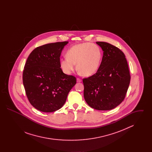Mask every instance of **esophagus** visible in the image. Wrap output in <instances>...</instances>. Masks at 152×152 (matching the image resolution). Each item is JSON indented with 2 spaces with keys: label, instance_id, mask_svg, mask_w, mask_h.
Masks as SVG:
<instances>
[{
  "label": "esophagus",
  "instance_id": "esophagus-1",
  "mask_svg": "<svg viewBox=\"0 0 152 152\" xmlns=\"http://www.w3.org/2000/svg\"><path fill=\"white\" fill-rule=\"evenodd\" d=\"M81 81H82L81 79H80L79 78H77V83H80V82H81Z\"/></svg>",
  "mask_w": 152,
  "mask_h": 152
}]
</instances>
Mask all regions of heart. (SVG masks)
Here are the masks:
<instances>
[{
  "label": "heart",
  "instance_id": "1",
  "mask_svg": "<svg viewBox=\"0 0 152 152\" xmlns=\"http://www.w3.org/2000/svg\"><path fill=\"white\" fill-rule=\"evenodd\" d=\"M66 58L60 60V65L66 74H71L75 68L80 73L89 76L97 72L101 63L102 53L100 47L94 43L77 44L68 50Z\"/></svg>",
  "mask_w": 152,
  "mask_h": 152
}]
</instances>
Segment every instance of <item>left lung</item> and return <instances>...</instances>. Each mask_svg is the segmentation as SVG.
Listing matches in <instances>:
<instances>
[{"label": "left lung", "instance_id": "1", "mask_svg": "<svg viewBox=\"0 0 152 152\" xmlns=\"http://www.w3.org/2000/svg\"><path fill=\"white\" fill-rule=\"evenodd\" d=\"M103 56L97 72L83 79L84 97L89 106L108 110L120 105L126 94L130 76L125 56L110 44L97 42Z\"/></svg>", "mask_w": 152, "mask_h": 152}]
</instances>
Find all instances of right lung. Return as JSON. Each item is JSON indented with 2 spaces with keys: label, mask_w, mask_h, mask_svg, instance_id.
Here are the masks:
<instances>
[{
  "label": "right lung",
  "mask_w": 152,
  "mask_h": 152,
  "mask_svg": "<svg viewBox=\"0 0 152 152\" xmlns=\"http://www.w3.org/2000/svg\"><path fill=\"white\" fill-rule=\"evenodd\" d=\"M68 42L47 44L29 54L23 73V83L31 104L43 112L61 108L76 83L72 75L64 73L60 57Z\"/></svg>",
  "instance_id": "1"
}]
</instances>
